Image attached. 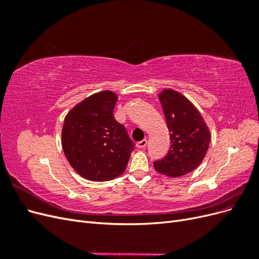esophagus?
<instances>
[{"mask_svg": "<svg viewBox=\"0 0 259 259\" xmlns=\"http://www.w3.org/2000/svg\"><path fill=\"white\" fill-rule=\"evenodd\" d=\"M147 144H148V140H147V139H143L142 142L137 143L136 146H137V148H139V149H143V148H145V147L147 146Z\"/></svg>", "mask_w": 259, "mask_h": 259, "instance_id": "1", "label": "esophagus"}]
</instances>
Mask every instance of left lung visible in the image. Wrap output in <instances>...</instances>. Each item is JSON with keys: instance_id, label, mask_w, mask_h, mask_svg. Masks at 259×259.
Wrapping results in <instances>:
<instances>
[{"instance_id": "1", "label": "left lung", "mask_w": 259, "mask_h": 259, "mask_svg": "<svg viewBox=\"0 0 259 259\" xmlns=\"http://www.w3.org/2000/svg\"><path fill=\"white\" fill-rule=\"evenodd\" d=\"M159 99L170 135V149L164 159L154 162L158 173L179 177L202 163L208 150L210 133L200 111L183 94L164 89Z\"/></svg>"}]
</instances>
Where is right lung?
<instances>
[{"label": "right lung", "instance_id": "obj_1", "mask_svg": "<svg viewBox=\"0 0 259 259\" xmlns=\"http://www.w3.org/2000/svg\"><path fill=\"white\" fill-rule=\"evenodd\" d=\"M117 95L101 91L70 110L61 131L62 150L77 174L92 182H108L126 168L134 144L116 122L113 109Z\"/></svg>", "mask_w": 259, "mask_h": 259}]
</instances>
